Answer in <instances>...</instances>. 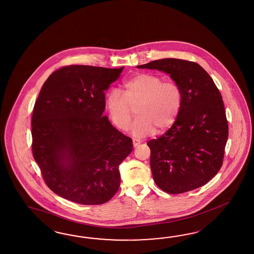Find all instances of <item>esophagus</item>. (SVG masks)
<instances>
[{"label": "esophagus", "mask_w": 254, "mask_h": 254, "mask_svg": "<svg viewBox=\"0 0 254 254\" xmlns=\"http://www.w3.org/2000/svg\"><path fill=\"white\" fill-rule=\"evenodd\" d=\"M140 144V141L137 139H133V146L136 148L138 145Z\"/></svg>", "instance_id": "34e87169"}]
</instances>
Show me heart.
Wrapping results in <instances>:
<instances>
[{
  "instance_id": "1",
  "label": "heart",
  "mask_w": 254,
  "mask_h": 254,
  "mask_svg": "<svg viewBox=\"0 0 254 254\" xmlns=\"http://www.w3.org/2000/svg\"><path fill=\"white\" fill-rule=\"evenodd\" d=\"M123 91L111 89L106 99L110 118L118 128L126 130L136 108L137 117L132 125L136 137L163 132L175 123L182 106V89L174 80L161 75L138 73L126 79Z\"/></svg>"
}]
</instances>
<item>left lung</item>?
<instances>
[{
	"label": "left lung",
	"mask_w": 254,
	"mask_h": 254,
	"mask_svg": "<svg viewBox=\"0 0 254 254\" xmlns=\"http://www.w3.org/2000/svg\"><path fill=\"white\" fill-rule=\"evenodd\" d=\"M169 74L182 89V106L164 135L151 139V168L156 185L179 194L205 185L223 165L228 137L219 89L199 64L166 58L137 65Z\"/></svg>",
	"instance_id": "1"
}]
</instances>
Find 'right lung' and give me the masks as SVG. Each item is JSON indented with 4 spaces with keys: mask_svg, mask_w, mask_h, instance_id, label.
<instances>
[{
    "mask_svg": "<svg viewBox=\"0 0 254 254\" xmlns=\"http://www.w3.org/2000/svg\"><path fill=\"white\" fill-rule=\"evenodd\" d=\"M124 67L72 64L44 82L31 119L32 153L51 190L84 205L107 202L133 143L103 116L105 93Z\"/></svg>",
    "mask_w": 254,
    "mask_h": 254,
    "instance_id": "right-lung-1",
    "label": "right lung"
}]
</instances>
